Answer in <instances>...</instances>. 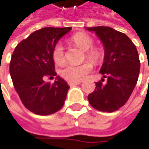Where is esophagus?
<instances>
[{
  "label": "esophagus",
  "instance_id": "esophagus-1",
  "mask_svg": "<svg viewBox=\"0 0 149 149\" xmlns=\"http://www.w3.org/2000/svg\"><path fill=\"white\" fill-rule=\"evenodd\" d=\"M81 84V82H68V84H69L70 86L78 85V84Z\"/></svg>",
  "mask_w": 149,
  "mask_h": 149
}]
</instances>
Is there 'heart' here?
I'll return each instance as SVG.
<instances>
[{
	"instance_id": "heart-1",
	"label": "heart",
	"mask_w": 149,
	"mask_h": 149,
	"mask_svg": "<svg viewBox=\"0 0 149 149\" xmlns=\"http://www.w3.org/2000/svg\"><path fill=\"white\" fill-rule=\"evenodd\" d=\"M71 41L79 49L85 52V58L93 65H97L103 60L104 54L102 51L98 48H93L94 40L88 34L77 33L71 38ZM52 56L56 65H63L65 63V49L61 43H58L53 47ZM90 63L84 62L79 65H68L60 71V76L69 82H79L92 70V65Z\"/></svg>"
}]
</instances>
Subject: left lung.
Instances as JSON below:
<instances>
[{
  "label": "left lung",
  "instance_id": "obj_1",
  "mask_svg": "<svg viewBox=\"0 0 149 149\" xmlns=\"http://www.w3.org/2000/svg\"><path fill=\"white\" fill-rule=\"evenodd\" d=\"M95 32L104 46V61L100 70L102 81L96 83L95 91L88 96L97 110L114 112L127 103L136 85L140 72L137 49L124 33L109 26L86 27ZM104 78L107 82L102 84Z\"/></svg>",
  "mask_w": 149,
  "mask_h": 149
}]
</instances>
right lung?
I'll return each instance as SVG.
<instances>
[{"label":"right lung","mask_w":149,"mask_h":149,"mask_svg":"<svg viewBox=\"0 0 149 149\" xmlns=\"http://www.w3.org/2000/svg\"><path fill=\"white\" fill-rule=\"evenodd\" d=\"M69 27H45L20 41L13 52L9 72L16 92L31 112L47 116L58 111L65 104L69 85L60 77L52 84L44 81L56 76L52 52Z\"/></svg>","instance_id":"right-lung-1"}]
</instances>
